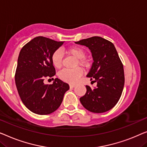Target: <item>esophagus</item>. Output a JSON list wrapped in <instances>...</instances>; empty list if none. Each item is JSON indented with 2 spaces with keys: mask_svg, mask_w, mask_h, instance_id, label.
Masks as SVG:
<instances>
[{
  "mask_svg": "<svg viewBox=\"0 0 147 147\" xmlns=\"http://www.w3.org/2000/svg\"><path fill=\"white\" fill-rule=\"evenodd\" d=\"M69 86H70V88H74V86H75V85H74V84H70Z\"/></svg>",
  "mask_w": 147,
  "mask_h": 147,
  "instance_id": "34e87169",
  "label": "esophagus"
}]
</instances>
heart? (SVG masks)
<instances>
[{
    "mask_svg": "<svg viewBox=\"0 0 147 147\" xmlns=\"http://www.w3.org/2000/svg\"><path fill=\"white\" fill-rule=\"evenodd\" d=\"M67 53L76 59L75 66H80L82 68H86L88 65V61L86 59V52L82 47L74 46L67 49ZM63 53L60 49H57L51 55V62L53 65L57 69H60L63 65ZM82 74L80 68L74 69H63L59 72V77L63 81L69 83H75Z\"/></svg>",
    "mask_w": 147,
    "mask_h": 147,
    "instance_id": "obj_1",
    "label": "heart"
}]
</instances>
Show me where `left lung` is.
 <instances>
[{
    "label": "left lung",
    "instance_id": "8db88e82",
    "mask_svg": "<svg viewBox=\"0 0 147 147\" xmlns=\"http://www.w3.org/2000/svg\"><path fill=\"white\" fill-rule=\"evenodd\" d=\"M75 43L86 46L92 53L94 62L86 76L97 82L94 88L86 85V94L80 98V102L90 112H107L118 102L125 84L123 65L117 51L112 42L100 36Z\"/></svg>",
    "mask_w": 147,
    "mask_h": 147
}]
</instances>
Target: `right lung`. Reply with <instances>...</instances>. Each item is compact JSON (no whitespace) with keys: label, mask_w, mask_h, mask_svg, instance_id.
Instances as JSON below:
<instances>
[{"label":"right lung","mask_w":147,"mask_h":147,"mask_svg":"<svg viewBox=\"0 0 147 147\" xmlns=\"http://www.w3.org/2000/svg\"><path fill=\"white\" fill-rule=\"evenodd\" d=\"M64 42L37 36L20 51L15 73V83L22 102L37 115L53 113L63 102L69 85L56 78L52 84H45V78L55 75L51 55ZM54 79V78H53Z\"/></svg>","instance_id":"obj_1"}]
</instances>
